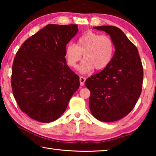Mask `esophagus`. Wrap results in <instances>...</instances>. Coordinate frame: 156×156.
<instances>
[{
	"mask_svg": "<svg viewBox=\"0 0 156 156\" xmlns=\"http://www.w3.org/2000/svg\"><path fill=\"white\" fill-rule=\"evenodd\" d=\"M86 80V78L84 77V76H80V85L83 86L84 84V82Z\"/></svg>",
	"mask_w": 156,
	"mask_h": 156,
	"instance_id": "obj_1",
	"label": "esophagus"
}]
</instances>
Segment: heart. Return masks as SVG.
Returning <instances> with one entry per match:
<instances>
[{"mask_svg":"<svg viewBox=\"0 0 156 156\" xmlns=\"http://www.w3.org/2000/svg\"><path fill=\"white\" fill-rule=\"evenodd\" d=\"M114 53V43L110 36L89 31L81 36L75 44L66 46L65 58L69 67H76L83 54L84 60L79 70L86 73L94 68L96 70L104 69L112 62Z\"/></svg>","mask_w":156,"mask_h":156,"instance_id":"obj_1","label":"heart"}]
</instances>
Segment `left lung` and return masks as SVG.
I'll list each match as a JSON object with an SVG mask.
<instances>
[{"label": "left lung", "mask_w": 156, "mask_h": 156, "mask_svg": "<svg viewBox=\"0 0 156 156\" xmlns=\"http://www.w3.org/2000/svg\"><path fill=\"white\" fill-rule=\"evenodd\" d=\"M94 28L109 34L115 51L112 62L84 83L91 92L89 106L97 120L114 122L135 107L142 92L143 67L138 49L122 30L109 25Z\"/></svg>", "instance_id": "left-lung-1"}]
</instances>
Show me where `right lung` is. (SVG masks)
Wrapping results in <instances>:
<instances>
[{
  "mask_svg": "<svg viewBox=\"0 0 156 156\" xmlns=\"http://www.w3.org/2000/svg\"><path fill=\"white\" fill-rule=\"evenodd\" d=\"M77 25L49 24L26 40L12 65L14 97L23 113L48 123L60 118L80 87L79 76L68 67L65 48Z\"/></svg>",
  "mask_w": 156,
  "mask_h": 156,
  "instance_id": "obj_1",
  "label": "right lung"
}]
</instances>
